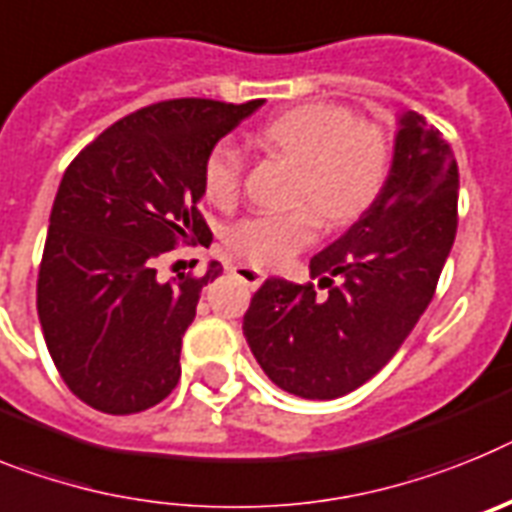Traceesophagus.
<instances>
[{"label": "esophagus", "instance_id": "obj_1", "mask_svg": "<svg viewBox=\"0 0 512 512\" xmlns=\"http://www.w3.org/2000/svg\"><path fill=\"white\" fill-rule=\"evenodd\" d=\"M234 275H237L239 281L247 283V286L252 288H257L262 281H265V270L255 268V265H237V268H234Z\"/></svg>", "mask_w": 512, "mask_h": 512}]
</instances>
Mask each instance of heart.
Masks as SVG:
<instances>
[{"instance_id": "obj_1", "label": "heart", "mask_w": 512, "mask_h": 512, "mask_svg": "<svg viewBox=\"0 0 512 512\" xmlns=\"http://www.w3.org/2000/svg\"><path fill=\"white\" fill-rule=\"evenodd\" d=\"M260 141L299 164L296 203L312 208L257 213L231 226L229 247L255 265L291 260L317 237L319 219L342 226L363 216L389 177L391 146L384 131L330 102H311L275 115L262 126ZM242 172V151L231 141H219L203 162V195L216 206H231Z\"/></svg>"}]
</instances>
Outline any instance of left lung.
Segmentation results:
<instances>
[{"mask_svg": "<svg viewBox=\"0 0 512 512\" xmlns=\"http://www.w3.org/2000/svg\"><path fill=\"white\" fill-rule=\"evenodd\" d=\"M456 203L451 146L407 110L379 198L311 257V278L330 296L283 278H268L252 296L242 330L268 379L296 397L337 399L379 373L433 299L456 239Z\"/></svg>", "mask_w": 512, "mask_h": 512, "instance_id": "left-lung-1", "label": "left lung"}]
</instances>
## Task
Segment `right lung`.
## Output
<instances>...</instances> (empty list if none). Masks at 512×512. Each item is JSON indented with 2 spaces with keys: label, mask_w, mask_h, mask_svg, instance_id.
Here are the masks:
<instances>
[{
  "label": "right lung",
  "mask_w": 512,
  "mask_h": 512,
  "mask_svg": "<svg viewBox=\"0 0 512 512\" xmlns=\"http://www.w3.org/2000/svg\"><path fill=\"white\" fill-rule=\"evenodd\" d=\"M265 100L182 97L102 131L64 172L38 273V317L61 379L84 404L133 415L180 381L182 335L208 281H159L180 242L211 244L198 203L208 151Z\"/></svg>",
  "instance_id": "add662e5"
}]
</instances>
